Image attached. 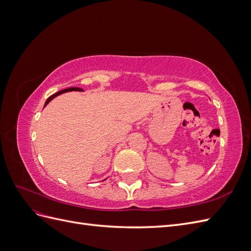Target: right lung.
<instances>
[{"label": "right lung", "mask_w": 251, "mask_h": 251, "mask_svg": "<svg viewBox=\"0 0 251 251\" xmlns=\"http://www.w3.org/2000/svg\"><path fill=\"white\" fill-rule=\"evenodd\" d=\"M69 91H83L82 89H80V88H68V89H65V90H62V91H59V92H57V93H55V94H53V95H51L48 100H46V103H45V105H47L53 98H54L55 96H57V95H59V94H63V93H65V92H69Z\"/></svg>", "instance_id": "right-lung-1"}]
</instances>
